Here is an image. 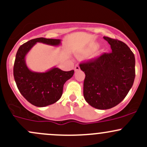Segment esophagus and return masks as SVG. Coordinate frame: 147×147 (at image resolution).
<instances>
[{
    "label": "esophagus",
    "instance_id": "esophagus-1",
    "mask_svg": "<svg viewBox=\"0 0 147 147\" xmlns=\"http://www.w3.org/2000/svg\"><path fill=\"white\" fill-rule=\"evenodd\" d=\"M80 70V66L79 65H75V71H78V70Z\"/></svg>",
    "mask_w": 147,
    "mask_h": 147
}]
</instances>
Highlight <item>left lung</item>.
I'll return each mask as SVG.
<instances>
[{"instance_id": "1", "label": "left lung", "mask_w": 147, "mask_h": 147, "mask_svg": "<svg viewBox=\"0 0 147 147\" xmlns=\"http://www.w3.org/2000/svg\"><path fill=\"white\" fill-rule=\"evenodd\" d=\"M111 46L110 53L80 64L84 72V97L93 107H115L127 96L135 77V59L128 45L120 40L103 37Z\"/></svg>"}]
</instances>
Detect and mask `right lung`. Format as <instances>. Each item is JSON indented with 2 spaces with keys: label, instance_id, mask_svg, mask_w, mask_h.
I'll use <instances>...</instances> for the list:
<instances>
[{
  "label": "right lung",
  "instance_id": "obj_1",
  "mask_svg": "<svg viewBox=\"0 0 147 147\" xmlns=\"http://www.w3.org/2000/svg\"><path fill=\"white\" fill-rule=\"evenodd\" d=\"M61 41L44 38L30 40L21 45L16 54L13 68L16 84L21 94L36 107H46L57 102L62 96L64 84L73 76L74 70L65 72L54 67L45 72H33L27 67L25 57L37 42L59 46Z\"/></svg>",
  "mask_w": 147,
  "mask_h": 147
}]
</instances>
